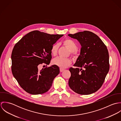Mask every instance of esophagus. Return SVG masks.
I'll return each instance as SVG.
<instances>
[{"label": "esophagus", "instance_id": "esophagus-1", "mask_svg": "<svg viewBox=\"0 0 121 121\" xmlns=\"http://www.w3.org/2000/svg\"><path fill=\"white\" fill-rule=\"evenodd\" d=\"M60 72H63L64 70V69H60Z\"/></svg>", "mask_w": 121, "mask_h": 121}]
</instances>
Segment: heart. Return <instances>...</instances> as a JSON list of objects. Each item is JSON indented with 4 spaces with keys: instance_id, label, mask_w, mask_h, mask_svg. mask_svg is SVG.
I'll use <instances>...</instances> for the list:
<instances>
[{
    "instance_id": "b5f03b06",
    "label": "heart",
    "mask_w": 121,
    "mask_h": 121,
    "mask_svg": "<svg viewBox=\"0 0 121 121\" xmlns=\"http://www.w3.org/2000/svg\"><path fill=\"white\" fill-rule=\"evenodd\" d=\"M63 46L65 47L70 52L72 56L76 58L78 56L79 53L77 51L78 46L76 43L72 39H66L62 42ZM59 48V45L54 44L52 46L51 52L52 55L56 56L57 54ZM52 64L57 66L60 69H65L72 64V60L70 59H63L60 57H57L52 60Z\"/></svg>"
}]
</instances>
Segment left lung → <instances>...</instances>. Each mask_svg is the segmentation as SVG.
Segmentation results:
<instances>
[{
	"label": "left lung",
	"instance_id": "left-lung-1",
	"mask_svg": "<svg viewBox=\"0 0 121 121\" xmlns=\"http://www.w3.org/2000/svg\"><path fill=\"white\" fill-rule=\"evenodd\" d=\"M68 35L76 39L82 46L80 54L73 65L76 68L69 69V87L80 95L94 93L102 86L109 71L107 48L97 35L90 31Z\"/></svg>",
	"mask_w": 121,
	"mask_h": 121
}]
</instances>
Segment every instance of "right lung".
<instances>
[{"mask_svg": "<svg viewBox=\"0 0 121 121\" xmlns=\"http://www.w3.org/2000/svg\"><path fill=\"white\" fill-rule=\"evenodd\" d=\"M63 35H50L36 30L25 35L14 46L11 55L12 71L18 83L25 91L39 95L48 91L59 67L52 65L39 70L40 64L49 65L52 46Z\"/></svg>", "mask_w": 121, "mask_h": 121, "instance_id": "obj_1", "label": "right lung"}]
</instances>
